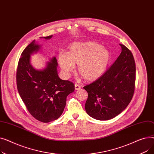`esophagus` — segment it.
I'll use <instances>...</instances> for the list:
<instances>
[{
  "label": "esophagus",
  "instance_id": "34e87169",
  "mask_svg": "<svg viewBox=\"0 0 154 154\" xmlns=\"http://www.w3.org/2000/svg\"><path fill=\"white\" fill-rule=\"evenodd\" d=\"M80 88H81V86H80L79 84H75V90H79L80 89Z\"/></svg>",
  "mask_w": 154,
  "mask_h": 154
}]
</instances>
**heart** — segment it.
<instances>
[{
	"mask_svg": "<svg viewBox=\"0 0 154 154\" xmlns=\"http://www.w3.org/2000/svg\"><path fill=\"white\" fill-rule=\"evenodd\" d=\"M59 63L68 77L78 65V72L84 79L93 81L99 79L106 69L109 60L107 50L94 42L73 44L67 54L59 55Z\"/></svg>",
	"mask_w": 154,
	"mask_h": 154,
	"instance_id": "1",
	"label": "heart"
}]
</instances>
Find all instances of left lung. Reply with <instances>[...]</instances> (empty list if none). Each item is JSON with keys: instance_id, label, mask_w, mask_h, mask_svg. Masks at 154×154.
<instances>
[{"instance_id": "1", "label": "left lung", "mask_w": 154, "mask_h": 154, "mask_svg": "<svg viewBox=\"0 0 154 154\" xmlns=\"http://www.w3.org/2000/svg\"><path fill=\"white\" fill-rule=\"evenodd\" d=\"M117 60L98 79L84 87L88 93L85 109L94 119L107 120L120 114L131 102L135 91V63L123 44Z\"/></svg>"}]
</instances>
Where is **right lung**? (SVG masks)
Here are the masks:
<instances>
[{
    "label": "right lung",
    "instance_id": "1",
    "mask_svg": "<svg viewBox=\"0 0 154 154\" xmlns=\"http://www.w3.org/2000/svg\"><path fill=\"white\" fill-rule=\"evenodd\" d=\"M52 37L44 38L49 39ZM39 48L34 40L23 50L18 63L16 80L19 94L30 114L37 120L47 123L60 117L67 97L74 91L75 85L72 82L59 77L55 57L47 62L44 70H37L32 67L30 55Z\"/></svg>",
    "mask_w": 154,
    "mask_h": 154
}]
</instances>
